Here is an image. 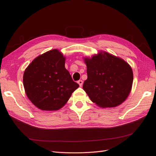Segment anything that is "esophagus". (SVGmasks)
<instances>
[{
    "mask_svg": "<svg viewBox=\"0 0 156 156\" xmlns=\"http://www.w3.org/2000/svg\"><path fill=\"white\" fill-rule=\"evenodd\" d=\"M77 83H78V84H79V86H80V87H81V86L83 85V82L82 80H79V81H77Z\"/></svg>",
    "mask_w": 156,
    "mask_h": 156,
    "instance_id": "esophagus-1",
    "label": "esophagus"
}]
</instances>
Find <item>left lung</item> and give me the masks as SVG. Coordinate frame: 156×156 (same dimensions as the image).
<instances>
[{
    "label": "left lung",
    "mask_w": 156,
    "mask_h": 156,
    "mask_svg": "<svg viewBox=\"0 0 156 156\" xmlns=\"http://www.w3.org/2000/svg\"><path fill=\"white\" fill-rule=\"evenodd\" d=\"M84 61L88 78L83 88L91 101L101 107H115L123 103L133 84L130 66L106 52Z\"/></svg>",
    "instance_id": "8db88e82"
}]
</instances>
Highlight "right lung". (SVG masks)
<instances>
[{
	"label": "right lung",
	"instance_id": "right-lung-1",
	"mask_svg": "<svg viewBox=\"0 0 156 156\" xmlns=\"http://www.w3.org/2000/svg\"><path fill=\"white\" fill-rule=\"evenodd\" d=\"M23 85L31 102L44 111L58 110L79 87L65 68V58L57 49L32 61L25 71Z\"/></svg>",
	"mask_w": 156,
	"mask_h": 156
}]
</instances>
